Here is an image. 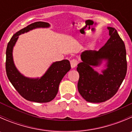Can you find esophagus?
<instances>
[{"label": "esophagus", "mask_w": 132, "mask_h": 132, "mask_svg": "<svg viewBox=\"0 0 132 132\" xmlns=\"http://www.w3.org/2000/svg\"><path fill=\"white\" fill-rule=\"evenodd\" d=\"M77 63H78V61L76 59L71 60V61H70V64H71V68H75L77 66Z\"/></svg>", "instance_id": "1"}]
</instances>
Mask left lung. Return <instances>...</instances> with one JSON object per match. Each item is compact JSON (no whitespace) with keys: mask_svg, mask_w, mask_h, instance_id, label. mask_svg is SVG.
Returning <instances> with one entry per match:
<instances>
[{"mask_svg":"<svg viewBox=\"0 0 132 132\" xmlns=\"http://www.w3.org/2000/svg\"><path fill=\"white\" fill-rule=\"evenodd\" d=\"M110 38L98 51L86 50L82 62L77 65L78 90L82 98L91 103L104 102L118 91L127 71L126 52L123 41L114 28L108 27ZM106 61V68L100 74L93 68Z\"/></svg>","mask_w":132,"mask_h":132,"instance_id":"1","label":"left lung"}]
</instances>
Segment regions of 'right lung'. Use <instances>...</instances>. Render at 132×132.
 <instances>
[{"instance_id":"1","label":"right lung","mask_w":132,"mask_h":132,"mask_svg":"<svg viewBox=\"0 0 132 132\" xmlns=\"http://www.w3.org/2000/svg\"><path fill=\"white\" fill-rule=\"evenodd\" d=\"M48 23L37 22L16 32L7 44L6 49V70L8 79L20 94L27 100L37 103H46L54 100L57 94L62 78L71 69L68 60L53 62L41 78L25 77L17 70L13 61V47L19 36L37 28H48Z\"/></svg>"}]
</instances>
